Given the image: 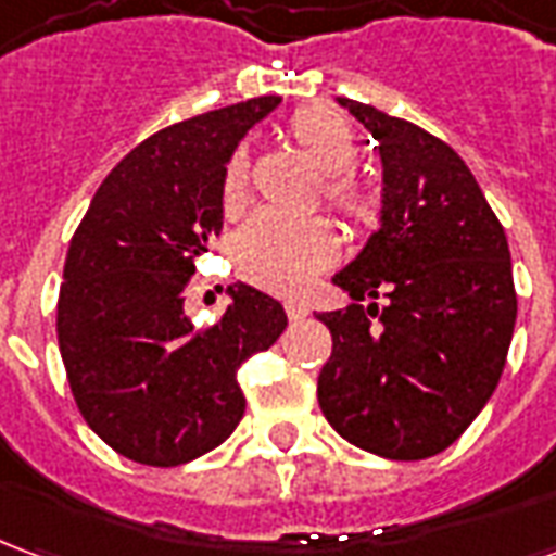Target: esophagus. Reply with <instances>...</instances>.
Segmentation results:
<instances>
[{
  "label": "esophagus",
  "mask_w": 556,
  "mask_h": 556,
  "mask_svg": "<svg viewBox=\"0 0 556 556\" xmlns=\"http://www.w3.org/2000/svg\"><path fill=\"white\" fill-rule=\"evenodd\" d=\"M286 315H289L291 321H301V318L309 315V309H306V303L301 301H286Z\"/></svg>",
  "instance_id": "esophagus-1"
}]
</instances>
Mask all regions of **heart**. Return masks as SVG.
I'll use <instances>...</instances> for the list:
<instances>
[{"label":"heart","instance_id":"b5f03b06","mask_svg":"<svg viewBox=\"0 0 556 556\" xmlns=\"http://www.w3.org/2000/svg\"><path fill=\"white\" fill-rule=\"evenodd\" d=\"M291 139L303 154L325 172V202L354 229H372L381 219L384 199L378 187L354 178L357 134L349 115L333 106L315 103L291 115ZM223 211L235 217L247 202V154L235 151L226 160L219 181ZM339 241L325 219H289L262 211L255 214L235 241V267L243 279L270 291H301L309 279L333 265Z\"/></svg>","mask_w":556,"mask_h":556}]
</instances>
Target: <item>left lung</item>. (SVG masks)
<instances>
[{"label": "left lung", "mask_w": 556, "mask_h": 556, "mask_svg": "<svg viewBox=\"0 0 556 556\" xmlns=\"http://www.w3.org/2000/svg\"><path fill=\"white\" fill-rule=\"evenodd\" d=\"M339 103L384 166L381 229L333 282L351 306L321 313L333 351L318 375L327 422L366 453H443L501 381L518 298L509 243L465 160L369 103ZM366 296L386 306L363 307Z\"/></svg>", "instance_id": "1"}]
</instances>
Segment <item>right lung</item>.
<instances>
[{
	"instance_id": "add662e5",
	"label": "right lung",
	"mask_w": 556,
	"mask_h": 556,
	"mask_svg": "<svg viewBox=\"0 0 556 556\" xmlns=\"http://www.w3.org/2000/svg\"><path fill=\"white\" fill-rule=\"evenodd\" d=\"M277 103L253 98L139 142L71 238L55 313L67 384L91 431L130 462L175 467L226 441L247 408L241 363L289 325L243 282L211 327L184 315L195 258L223 229L226 160Z\"/></svg>"
}]
</instances>
